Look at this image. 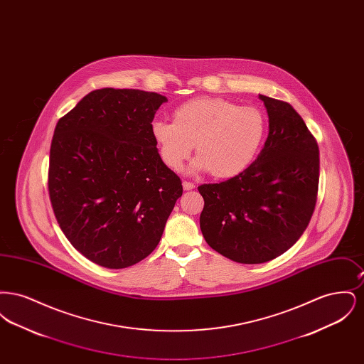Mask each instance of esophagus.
I'll use <instances>...</instances> for the list:
<instances>
[{"instance_id":"34e87169","label":"esophagus","mask_w":364,"mask_h":364,"mask_svg":"<svg viewBox=\"0 0 364 364\" xmlns=\"http://www.w3.org/2000/svg\"><path fill=\"white\" fill-rule=\"evenodd\" d=\"M183 188L186 191H191L195 188V184L190 183V181H183Z\"/></svg>"}]
</instances>
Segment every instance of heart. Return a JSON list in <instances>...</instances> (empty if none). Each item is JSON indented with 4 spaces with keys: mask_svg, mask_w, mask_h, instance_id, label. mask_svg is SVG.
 <instances>
[{
    "mask_svg": "<svg viewBox=\"0 0 364 364\" xmlns=\"http://www.w3.org/2000/svg\"><path fill=\"white\" fill-rule=\"evenodd\" d=\"M173 120L151 124L164 162L180 171L195 144L198 158L192 171H210L217 178L242 173L254 162L266 132V119L258 107L224 98H192L174 109Z\"/></svg>",
    "mask_w": 364,
    "mask_h": 364,
    "instance_id": "heart-1",
    "label": "heart"
}]
</instances>
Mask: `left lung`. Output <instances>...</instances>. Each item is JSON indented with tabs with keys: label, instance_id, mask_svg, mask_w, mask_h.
Listing matches in <instances>:
<instances>
[{
	"label": "left lung",
	"instance_id": "1",
	"mask_svg": "<svg viewBox=\"0 0 364 364\" xmlns=\"http://www.w3.org/2000/svg\"><path fill=\"white\" fill-rule=\"evenodd\" d=\"M269 135L258 158L218 184L198 187L205 199L200 230L229 259L255 264L274 259L300 239L316 203L319 149L288 102L259 94Z\"/></svg>",
	"mask_w": 364,
	"mask_h": 364
}]
</instances>
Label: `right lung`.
I'll list each match as a JSON object with an SVG mask.
<instances>
[{
    "mask_svg": "<svg viewBox=\"0 0 364 364\" xmlns=\"http://www.w3.org/2000/svg\"><path fill=\"white\" fill-rule=\"evenodd\" d=\"M166 97L91 91L54 129L49 195L57 223L87 259L124 269L156 250L181 180L158 154L151 122Z\"/></svg>",
    "mask_w": 364,
    "mask_h": 364,
    "instance_id": "right-lung-1",
    "label": "right lung"
}]
</instances>
